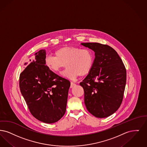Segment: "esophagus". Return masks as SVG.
<instances>
[{"label": "esophagus", "mask_w": 147, "mask_h": 147, "mask_svg": "<svg viewBox=\"0 0 147 147\" xmlns=\"http://www.w3.org/2000/svg\"><path fill=\"white\" fill-rule=\"evenodd\" d=\"M75 86H76V84H75V83H74V82H71L70 88H72L74 87Z\"/></svg>", "instance_id": "34e87169"}]
</instances>
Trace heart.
<instances>
[{"instance_id":"1","label":"heart","mask_w":147,"mask_h":147,"mask_svg":"<svg viewBox=\"0 0 147 147\" xmlns=\"http://www.w3.org/2000/svg\"><path fill=\"white\" fill-rule=\"evenodd\" d=\"M94 54L89 49L76 47H64L54 52V56L45 57V66L54 72H59L66 66L63 76L71 80L84 76L92 70L94 63Z\"/></svg>"}]
</instances>
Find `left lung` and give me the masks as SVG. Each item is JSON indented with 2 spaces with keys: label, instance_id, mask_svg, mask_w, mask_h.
<instances>
[{
  "label": "left lung",
  "instance_id": "left-lung-1",
  "mask_svg": "<svg viewBox=\"0 0 147 147\" xmlns=\"http://www.w3.org/2000/svg\"><path fill=\"white\" fill-rule=\"evenodd\" d=\"M95 53L90 74L80 83L84 104L91 114L104 118L114 114L121 104L126 82V70L117 52L108 45L82 43Z\"/></svg>",
  "mask_w": 147,
  "mask_h": 147
}]
</instances>
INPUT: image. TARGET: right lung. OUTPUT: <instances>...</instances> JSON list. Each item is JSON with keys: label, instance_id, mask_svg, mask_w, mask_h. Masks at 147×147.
<instances>
[{"label": "right lung", "instance_id": "add662e5", "mask_svg": "<svg viewBox=\"0 0 147 147\" xmlns=\"http://www.w3.org/2000/svg\"><path fill=\"white\" fill-rule=\"evenodd\" d=\"M46 52L42 49L34 59L25 63L19 86L30 113L40 121L52 123L64 116L70 82L49 70L45 65Z\"/></svg>", "mask_w": 147, "mask_h": 147}]
</instances>
